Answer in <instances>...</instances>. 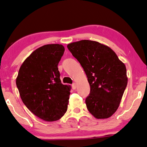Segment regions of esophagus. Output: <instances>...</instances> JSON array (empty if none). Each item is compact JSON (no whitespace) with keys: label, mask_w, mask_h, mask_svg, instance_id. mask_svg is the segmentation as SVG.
Returning <instances> with one entry per match:
<instances>
[{"label":"esophagus","mask_w":147,"mask_h":147,"mask_svg":"<svg viewBox=\"0 0 147 147\" xmlns=\"http://www.w3.org/2000/svg\"><path fill=\"white\" fill-rule=\"evenodd\" d=\"M72 88H73V89H76V84L75 83H74L72 84Z\"/></svg>","instance_id":"esophagus-1"}]
</instances>
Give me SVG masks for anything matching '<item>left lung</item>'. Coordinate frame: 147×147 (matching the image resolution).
<instances>
[{
  "label": "left lung",
  "mask_w": 147,
  "mask_h": 147,
  "mask_svg": "<svg viewBox=\"0 0 147 147\" xmlns=\"http://www.w3.org/2000/svg\"><path fill=\"white\" fill-rule=\"evenodd\" d=\"M67 48L88 77V111L96 119L110 117L118 109L127 86L125 65L112 49L97 41L81 40L68 44Z\"/></svg>",
  "instance_id": "left-lung-1"
}]
</instances>
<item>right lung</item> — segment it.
I'll return each instance as SVG.
<instances>
[{
	"mask_svg": "<svg viewBox=\"0 0 147 147\" xmlns=\"http://www.w3.org/2000/svg\"><path fill=\"white\" fill-rule=\"evenodd\" d=\"M64 51L59 44L37 49L24 61L16 78L24 105L47 122L59 120L67 110L71 88L61 84L58 68Z\"/></svg>",
	"mask_w": 147,
	"mask_h": 147,
	"instance_id": "obj_1",
	"label": "right lung"
}]
</instances>
